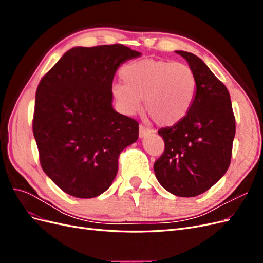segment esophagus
<instances>
[{
  "label": "esophagus",
  "instance_id": "esophagus-1",
  "mask_svg": "<svg viewBox=\"0 0 263 263\" xmlns=\"http://www.w3.org/2000/svg\"><path fill=\"white\" fill-rule=\"evenodd\" d=\"M150 134H151V130L149 128H146L144 125H139V137L140 138H144Z\"/></svg>",
  "mask_w": 263,
  "mask_h": 263
}]
</instances>
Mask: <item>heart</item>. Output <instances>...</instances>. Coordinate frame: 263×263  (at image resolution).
Returning <instances> with one entry per match:
<instances>
[{
  "mask_svg": "<svg viewBox=\"0 0 263 263\" xmlns=\"http://www.w3.org/2000/svg\"><path fill=\"white\" fill-rule=\"evenodd\" d=\"M121 78L124 84H114L112 95L127 115L137 113L145 101L147 114L158 125L173 126L193 105L196 78L185 63L139 59L124 66Z\"/></svg>",
  "mask_w": 263,
  "mask_h": 263,
  "instance_id": "1",
  "label": "heart"
}]
</instances>
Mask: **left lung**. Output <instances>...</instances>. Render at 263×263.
Here are the masks:
<instances>
[{"label": "left lung", "mask_w": 263, "mask_h": 263, "mask_svg": "<svg viewBox=\"0 0 263 263\" xmlns=\"http://www.w3.org/2000/svg\"><path fill=\"white\" fill-rule=\"evenodd\" d=\"M196 78V94L187 115L158 130L164 151L154 164L168 192L192 197L211 189L230 164L236 123L227 87L197 55L178 50Z\"/></svg>", "instance_id": "1"}]
</instances>
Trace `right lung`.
I'll list each match as a JSON object with an SVG mask.
<instances>
[{"instance_id": "right-lung-1", "label": "right lung", "mask_w": 263, "mask_h": 263, "mask_svg": "<svg viewBox=\"0 0 263 263\" xmlns=\"http://www.w3.org/2000/svg\"><path fill=\"white\" fill-rule=\"evenodd\" d=\"M140 54L121 44L74 47L39 82L33 133L44 172L63 192H105L119 154L138 139L139 124L113 108L112 83L118 67Z\"/></svg>"}]
</instances>
